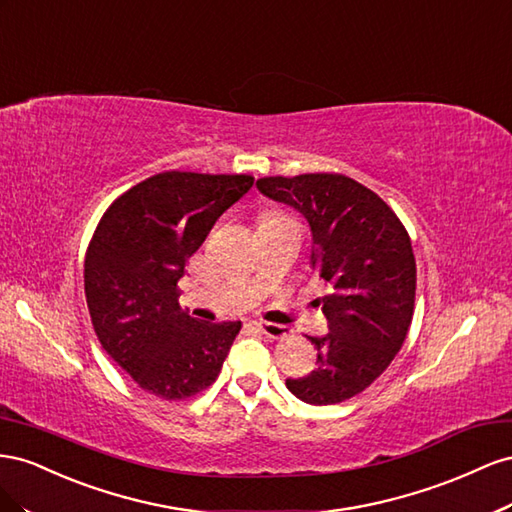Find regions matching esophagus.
Returning <instances> with one entry per match:
<instances>
[{"mask_svg": "<svg viewBox=\"0 0 512 512\" xmlns=\"http://www.w3.org/2000/svg\"><path fill=\"white\" fill-rule=\"evenodd\" d=\"M255 328H257V332L266 334L268 339H281V337H285V334H287L283 326L268 324V321H255Z\"/></svg>", "mask_w": 512, "mask_h": 512, "instance_id": "1", "label": "esophagus"}]
</instances>
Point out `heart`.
<instances>
[{
    "mask_svg": "<svg viewBox=\"0 0 512 512\" xmlns=\"http://www.w3.org/2000/svg\"><path fill=\"white\" fill-rule=\"evenodd\" d=\"M268 218L272 221V218H287V216H285V214H279V212H268L264 218H261V221H268Z\"/></svg>",
    "mask_w": 512,
    "mask_h": 512,
    "instance_id": "b5f03b06",
    "label": "heart"
}]
</instances>
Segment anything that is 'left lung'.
Wrapping results in <instances>:
<instances>
[{
  "mask_svg": "<svg viewBox=\"0 0 512 512\" xmlns=\"http://www.w3.org/2000/svg\"><path fill=\"white\" fill-rule=\"evenodd\" d=\"M257 188L306 218L311 268L328 285L317 300L328 334L309 337L317 369L285 379V386L311 405L352 399L388 369L410 330L416 296L410 236L384 199L347 175H276L257 180Z\"/></svg>",
  "mask_w": 512,
  "mask_h": 512,
  "instance_id": "left-lung-1",
  "label": "left lung"
}]
</instances>
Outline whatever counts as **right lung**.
<instances>
[{
	"label": "right lung",
	"instance_id": "obj_1",
	"mask_svg": "<svg viewBox=\"0 0 512 512\" xmlns=\"http://www.w3.org/2000/svg\"><path fill=\"white\" fill-rule=\"evenodd\" d=\"M251 175L165 171L115 199L85 255V298L105 352L145 392L178 401L212 386L242 324L178 304L186 261Z\"/></svg>",
	"mask_w": 512,
	"mask_h": 512
}]
</instances>
